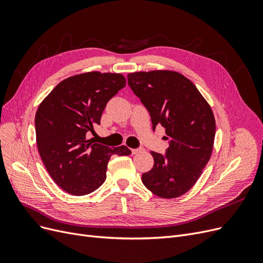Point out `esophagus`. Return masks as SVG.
<instances>
[{
	"label": "esophagus",
	"instance_id": "34e87169",
	"mask_svg": "<svg viewBox=\"0 0 263 263\" xmlns=\"http://www.w3.org/2000/svg\"><path fill=\"white\" fill-rule=\"evenodd\" d=\"M141 150H142L141 148H137V149H132V154H133V155H136V154L140 153Z\"/></svg>",
	"mask_w": 263,
	"mask_h": 263
}]
</instances>
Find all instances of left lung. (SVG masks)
<instances>
[{"label":"left lung","mask_w":263,"mask_h":263,"mask_svg":"<svg viewBox=\"0 0 263 263\" xmlns=\"http://www.w3.org/2000/svg\"><path fill=\"white\" fill-rule=\"evenodd\" d=\"M127 79L148 109L153 128L164 127V137L170 140L165 155L151 151L155 163L142 174V183L162 198L185 194L212 156L216 124L210 104L187 78L176 71H139Z\"/></svg>","instance_id":"8db88e82"}]
</instances>
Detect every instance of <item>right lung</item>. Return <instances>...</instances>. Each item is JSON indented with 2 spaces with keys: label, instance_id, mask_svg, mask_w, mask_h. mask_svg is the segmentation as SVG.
<instances>
[{
  "label": "right lung",
  "instance_id": "1",
  "mask_svg": "<svg viewBox=\"0 0 263 263\" xmlns=\"http://www.w3.org/2000/svg\"><path fill=\"white\" fill-rule=\"evenodd\" d=\"M125 85L121 73L92 71L65 79L39 104L37 148L50 177L66 192L92 193L106 179L110 156L132 154L126 146L112 148L87 138L101 124L107 102Z\"/></svg>",
  "mask_w": 263,
  "mask_h": 263
}]
</instances>
